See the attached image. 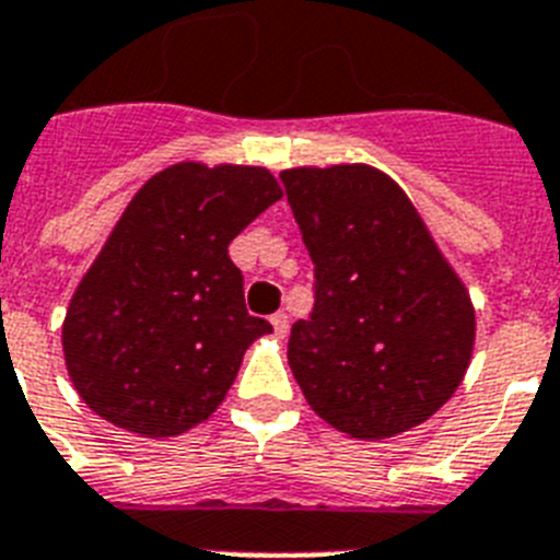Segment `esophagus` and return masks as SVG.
<instances>
[{
	"instance_id": "1",
	"label": "esophagus",
	"mask_w": 560,
	"mask_h": 560,
	"mask_svg": "<svg viewBox=\"0 0 560 560\" xmlns=\"http://www.w3.org/2000/svg\"><path fill=\"white\" fill-rule=\"evenodd\" d=\"M270 324H273V329H276V335H279V338H284L287 329H290V318H287L284 313L270 315Z\"/></svg>"
}]
</instances>
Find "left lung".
Wrapping results in <instances>:
<instances>
[{"label": "left lung", "mask_w": 560, "mask_h": 560, "mask_svg": "<svg viewBox=\"0 0 560 560\" xmlns=\"http://www.w3.org/2000/svg\"><path fill=\"white\" fill-rule=\"evenodd\" d=\"M315 304L287 361L320 420L388 440L440 411L468 372L470 295L400 186L372 165L287 168Z\"/></svg>", "instance_id": "obj_1"}]
</instances>
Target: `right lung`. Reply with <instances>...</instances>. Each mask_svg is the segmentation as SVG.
Wrapping results in <instances>:
<instances>
[{
  "label": "right lung",
  "instance_id": "obj_1",
  "mask_svg": "<svg viewBox=\"0 0 560 560\" xmlns=\"http://www.w3.org/2000/svg\"><path fill=\"white\" fill-rule=\"evenodd\" d=\"M281 199L261 165L177 163L126 206L67 307L81 400L140 436H177L225 400L245 349L273 332L245 310L231 245Z\"/></svg>",
  "mask_w": 560,
  "mask_h": 560
}]
</instances>
